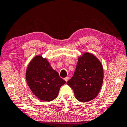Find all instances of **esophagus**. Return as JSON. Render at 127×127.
I'll list each match as a JSON object with an SVG mask.
<instances>
[{
    "mask_svg": "<svg viewBox=\"0 0 127 127\" xmlns=\"http://www.w3.org/2000/svg\"><path fill=\"white\" fill-rule=\"evenodd\" d=\"M69 77H66V78H64V80L65 81H66V82L68 81V80H69Z\"/></svg>",
    "mask_w": 127,
    "mask_h": 127,
    "instance_id": "1",
    "label": "esophagus"
}]
</instances>
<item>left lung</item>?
I'll return each mask as SVG.
<instances>
[{"label":"left lung","instance_id":"left-lung-1","mask_svg":"<svg viewBox=\"0 0 127 127\" xmlns=\"http://www.w3.org/2000/svg\"><path fill=\"white\" fill-rule=\"evenodd\" d=\"M103 80L102 64L94 55L85 53L79 57L74 75L67 82L74 92L76 98L86 102L96 97Z\"/></svg>","mask_w":127,"mask_h":127}]
</instances>
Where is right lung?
Segmentation results:
<instances>
[{
	"label": "right lung",
	"mask_w": 127,
	"mask_h": 127,
	"mask_svg": "<svg viewBox=\"0 0 127 127\" xmlns=\"http://www.w3.org/2000/svg\"><path fill=\"white\" fill-rule=\"evenodd\" d=\"M28 85L37 97L51 101L58 94L60 87L66 83L53 70L46 59L36 56L31 61L26 72Z\"/></svg>",
	"instance_id": "1"
}]
</instances>
